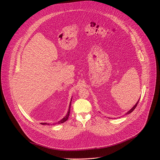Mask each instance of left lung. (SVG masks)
<instances>
[{"mask_svg": "<svg viewBox=\"0 0 160 160\" xmlns=\"http://www.w3.org/2000/svg\"><path fill=\"white\" fill-rule=\"evenodd\" d=\"M139 101H138V102H137V103H136V104H135V105H134V106H133V107H132V108H131V109H130L128 111H127V112H126V115H128V114H130V112H132V111H133L135 109V108H136L137 105H138V102H139Z\"/></svg>", "mask_w": 160, "mask_h": 160, "instance_id": "8db88e82", "label": "left lung"}]
</instances>
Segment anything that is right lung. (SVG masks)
I'll list each match as a JSON object with an SVG mask.
<instances>
[{"instance_id": "right-lung-1", "label": "right lung", "mask_w": 160, "mask_h": 160, "mask_svg": "<svg viewBox=\"0 0 160 160\" xmlns=\"http://www.w3.org/2000/svg\"><path fill=\"white\" fill-rule=\"evenodd\" d=\"M72 99L70 101V105H69V108H68V112L66 114V115L63 118H62L61 120H59L58 122H56L55 123H52V125H54V124H61V123H62L64 122H65L66 120H68V117H69L70 116V108H71V103H72ZM41 124L42 125H49V123H41Z\"/></svg>"}]
</instances>
